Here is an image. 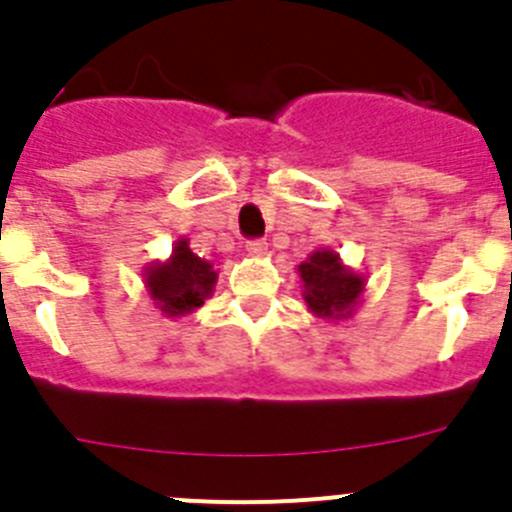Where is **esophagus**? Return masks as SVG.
Masks as SVG:
<instances>
[{"label":"esophagus","mask_w":512,"mask_h":512,"mask_svg":"<svg viewBox=\"0 0 512 512\" xmlns=\"http://www.w3.org/2000/svg\"><path fill=\"white\" fill-rule=\"evenodd\" d=\"M266 248H269V246H266V241H261V238H256V241H248L246 243V251L251 253V256H264Z\"/></svg>","instance_id":"obj_1"}]
</instances>
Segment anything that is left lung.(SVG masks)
<instances>
[{"mask_svg": "<svg viewBox=\"0 0 512 512\" xmlns=\"http://www.w3.org/2000/svg\"><path fill=\"white\" fill-rule=\"evenodd\" d=\"M302 279V295L315 318L346 320L354 315L364 295L366 279L348 266L330 248L310 253L307 261L297 266Z\"/></svg>", "mask_w": 512, "mask_h": 512, "instance_id": "obj_1", "label": "left lung"}]
</instances>
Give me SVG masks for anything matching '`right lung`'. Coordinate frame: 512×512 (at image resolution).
Returning a JSON list of instances; mask_svg holds the SVG:
<instances>
[{"label": "right lung", "instance_id": "obj_1", "mask_svg": "<svg viewBox=\"0 0 512 512\" xmlns=\"http://www.w3.org/2000/svg\"><path fill=\"white\" fill-rule=\"evenodd\" d=\"M217 282V271L210 261L192 253L187 238L176 241L166 261L146 269V289L166 318H182L205 305Z\"/></svg>", "mask_w": 512, "mask_h": 512}]
</instances>
